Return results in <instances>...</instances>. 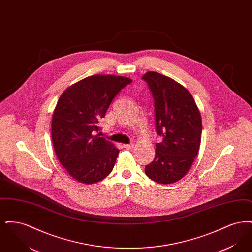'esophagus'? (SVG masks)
I'll return each mask as SVG.
<instances>
[{
    "label": "esophagus",
    "instance_id": "34e87169",
    "mask_svg": "<svg viewBox=\"0 0 252 252\" xmlns=\"http://www.w3.org/2000/svg\"><path fill=\"white\" fill-rule=\"evenodd\" d=\"M133 146H134V144H124V147H125L126 149H131V148H133Z\"/></svg>",
    "mask_w": 252,
    "mask_h": 252
}]
</instances>
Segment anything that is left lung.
<instances>
[{"mask_svg": "<svg viewBox=\"0 0 252 252\" xmlns=\"http://www.w3.org/2000/svg\"><path fill=\"white\" fill-rule=\"evenodd\" d=\"M142 79L152 93L157 134L162 137L144 171L155 182L174 183L186 175L198 153L201 115L189 91L174 79L156 72H146Z\"/></svg>", "mask_w": 252, "mask_h": 252, "instance_id": "left-lung-1", "label": "left lung"}]
</instances>
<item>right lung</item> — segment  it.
<instances>
[{
	"mask_svg": "<svg viewBox=\"0 0 252 252\" xmlns=\"http://www.w3.org/2000/svg\"><path fill=\"white\" fill-rule=\"evenodd\" d=\"M130 78L95 74L69 87L60 97L52 118L55 152L74 180L92 184L114 167L119 149L100 137L99 123Z\"/></svg>",
	"mask_w": 252,
	"mask_h": 252,
	"instance_id": "right-lung-1",
	"label": "right lung"
}]
</instances>
